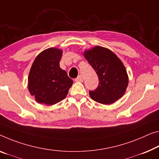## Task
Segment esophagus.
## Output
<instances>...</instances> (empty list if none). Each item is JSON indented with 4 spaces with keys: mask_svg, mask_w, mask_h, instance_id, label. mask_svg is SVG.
I'll use <instances>...</instances> for the list:
<instances>
[{
    "mask_svg": "<svg viewBox=\"0 0 159 159\" xmlns=\"http://www.w3.org/2000/svg\"><path fill=\"white\" fill-rule=\"evenodd\" d=\"M75 82H82L83 81V79L81 76H78L77 78H75Z\"/></svg>",
    "mask_w": 159,
    "mask_h": 159,
    "instance_id": "1",
    "label": "esophagus"
}]
</instances>
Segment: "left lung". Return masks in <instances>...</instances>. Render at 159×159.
Masks as SVG:
<instances>
[{"label": "left lung", "instance_id": "1", "mask_svg": "<svg viewBox=\"0 0 159 159\" xmlns=\"http://www.w3.org/2000/svg\"><path fill=\"white\" fill-rule=\"evenodd\" d=\"M84 55L99 78L97 89L89 90L90 97L103 104H112L121 98L129 82L121 61L111 50L100 46L85 51Z\"/></svg>", "mask_w": 159, "mask_h": 159}]
</instances>
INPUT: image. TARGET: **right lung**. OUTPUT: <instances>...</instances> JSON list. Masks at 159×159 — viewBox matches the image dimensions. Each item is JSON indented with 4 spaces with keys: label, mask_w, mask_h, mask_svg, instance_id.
I'll return each instance as SVG.
<instances>
[{
    "label": "right lung",
    "mask_w": 159,
    "mask_h": 159,
    "mask_svg": "<svg viewBox=\"0 0 159 159\" xmlns=\"http://www.w3.org/2000/svg\"><path fill=\"white\" fill-rule=\"evenodd\" d=\"M62 52L56 48L44 50L34 60L28 77V89L36 102L52 105L67 96L73 84L60 67Z\"/></svg>",
    "instance_id": "add662e5"
}]
</instances>
